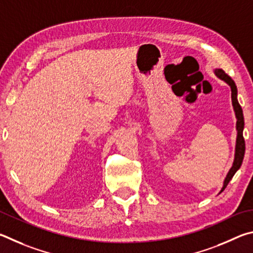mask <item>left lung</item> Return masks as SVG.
Wrapping results in <instances>:
<instances>
[{
	"label": "left lung",
	"mask_w": 253,
	"mask_h": 253,
	"mask_svg": "<svg viewBox=\"0 0 253 253\" xmlns=\"http://www.w3.org/2000/svg\"><path fill=\"white\" fill-rule=\"evenodd\" d=\"M215 75L221 80H223L224 82H227L230 87H231V99H232V105L234 109V112H236V117H237V131H238V136H237V144H236V156H234V161H233V166L231 169H230L229 173L227 175V178L224 180L223 183V188L221 190V192L227 188L228 183L230 182V180L233 178V175L236 172L240 169V167L242 165L243 161V157H245V151H246V142L245 139H243V127H245V120H243V113H242V109L240 104H239L238 99H237V85L234 83L231 77L224 72L223 70H215Z\"/></svg>",
	"instance_id": "8db88e82"
}]
</instances>
